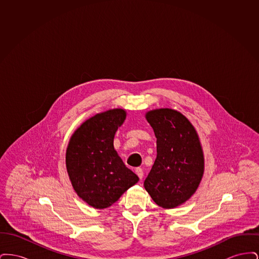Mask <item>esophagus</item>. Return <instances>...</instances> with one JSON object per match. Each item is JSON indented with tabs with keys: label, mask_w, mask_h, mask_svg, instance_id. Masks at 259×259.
<instances>
[{
	"label": "esophagus",
	"mask_w": 259,
	"mask_h": 259,
	"mask_svg": "<svg viewBox=\"0 0 259 259\" xmlns=\"http://www.w3.org/2000/svg\"><path fill=\"white\" fill-rule=\"evenodd\" d=\"M136 174L138 175V177L140 178V180H142V179H143V177H144V172H143V169H142V168H137V169H136Z\"/></svg>",
	"instance_id": "obj_1"
}]
</instances>
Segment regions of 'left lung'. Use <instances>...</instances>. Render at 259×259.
<instances>
[{"label":"left lung","instance_id":"1","mask_svg":"<svg viewBox=\"0 0 259 259\" xmlns=\"http://www.w3.org/2000/svg\"><path fill=\"white\" fill-rule=\"evenodd\" d=\"M156 137L157 156L144 186L164 209L177 208L196 192L205 169L194 126L180 111L156 109L146 113Z\"/></svg>","mask_w":259,"mask_h":259}]
</instances>
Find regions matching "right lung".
<instances>
[{
  "label": "right lung",
  "mask_w": 259,
  "mask_h": 259,
  "mask_svg": "<svg viewBox=\"0 0 259 259\" xmlns=\"http://www.w3.org/2000/svg\"><path fill=\"white\" fill-rule=\"evenodd\" d=\"M126 115L123 109L95 114L74 131L66 149V168L73 188L95 209L111 207L139 181L113 147L115 132Z\"/></svg>",
  "instance_id": "add662e5"
}]
</instances>
